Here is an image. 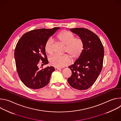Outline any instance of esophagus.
<instances>
[{"mask_svg":"<svg viewBox=\"0 0 121 121\" xmlns=\"http://www.w3.org/2000/svg\"><path fill=\"white\" fill-rule=\"evenodd\" d=\"M60 69H61L59 68H58V67H55V70L56 71L59 70H60Z\"/></svg>","mask_w":121,"mask_h":121,"instance_id":"34e87169","label":"esophagus"}]
</instances>
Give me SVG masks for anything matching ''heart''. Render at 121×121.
Here are the masks:
<instances>
[{
    "instance_id": "heart-1",
    "label": "heart",
    "mask_w": 121,
    "mask_h": 121,
    "mask_svg": "<svg viewBox=\"0 0 121 121\" xmlns=\"http://www.w3.org/2000/svg\"><path fill=\"white\" fill-rule=\"evenodd\" d=\"M56 39L65 45V52H67L73 60L78 59L81 55L84 48L83 40L79 37L75 38V35L67 30H62L56 37ZM52 39H48L45 43L44 50L48 54L53 53ZM67 54L62 56L55 55L49 58L50 65L56 67H63L70 63L71 58Z\"/></svg>"
}]
</instances>
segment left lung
Instances as JSON below:
<instances>
[{"label":"left lung","instance_id":"left-lung-1","mask_svg":"<svg viewBox=\"0 0 121 121\" xmlns=\"http://www.w3.org/2000/svg\"><path fill=\"white\" fill-rule=\"evenodd\" d=\"M70 30L83 40L84 48L80 56L68 67L72 73L68 82L75 89L86 90L93 85L102 70L104 48L99 37L90 30L77 28Z\"/></svg>","mask_w":121,"mask_h":121}]
</instances>
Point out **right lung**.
Wrapping results in <instances>:
<instances>
[{
    "label": "right lung",
    "mask_w": 121,
    "mask_h": 121,
    "mask_svg": "<svg viewBox=\"0 0 121 121\" xmlns=\"http://www.w3.org/2000/svg\"><path fill=\"white\" fill-rule=\"evenodd\" d=\"M59 29L55 27L30 30L24 34L17 43L14 52L16 68L21 80L26 87L39 89L49 83L55 71L54 67L47 66L41 69L38 65L40 61L43 65L48 64L45 43Z\"/></svg>",
    "instance_id": "right-lung-1"
}]
</instances>
